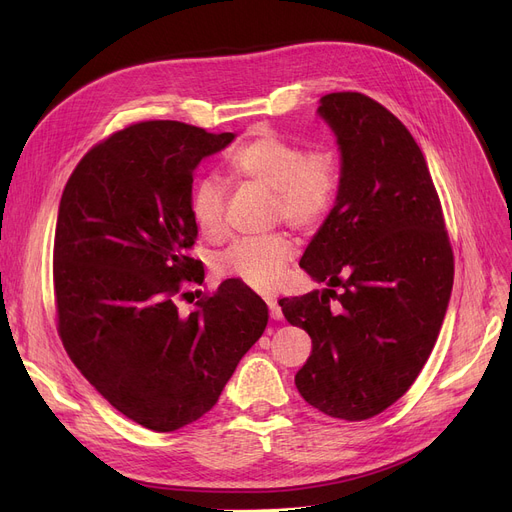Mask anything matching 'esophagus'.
<instances>
[{
  "label": "esophagus",
  "instance_id": "esophagus-1",
  "mask_svg": "<svg viewBox=\"0 0 512 512\" xmlns=\"http://www.w3.org/2000/svg\"><path fill=\"white\" fill-rule=\"evenodd\" d=\"M265 303H267V309H270V317L272 319H282V309H280L276 299H267Z\"/></svg>",
  "mask_w": 512,
  "mask_h": 512
}]
</instances>
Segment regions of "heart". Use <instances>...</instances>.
<instances>
[{
    "label": "heart",
    "instance_id": "b5f03b06",
    "mask_svg": "<svg viewBox=\"0 0 512 512\" xmlns=\"http://www.w3.org/2000/svg\"><path fill=\"white\" fill-rule=\"evenodd\" d=\"M232 178L255 184L274 193V215L294 228H315L330 213L340 170L332 151H307L274 132H261L228 157ZM226 191L220 180L203 178L195 182L188 211L201 234L220 238L224 234ZM294 259L292 240L278 232L259 238L234 240L213 261L220 276L236 278L255 290H276Z\"/></svg>",
    "mask_w": 512,
    "mask_h": 512
}]
</instances>
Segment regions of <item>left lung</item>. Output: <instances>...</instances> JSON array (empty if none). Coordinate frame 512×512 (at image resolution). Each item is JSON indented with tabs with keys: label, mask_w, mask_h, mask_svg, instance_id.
<instances>
[{
	"label": "left lung",
	"mask_w": 512,
	"mask_h": 512,
	"mask_svg": "<svg viewBox=\"0 0 512 512\" xmlns=\"http://www.w3.org/2000/svg\"><path fill=\"white\" fill-rule=\"evenodd\" d=\"M317 116L336 137L340 184L301 267L328 288L280 307L313 342L294 375L301 396L330 417L363 421L394 405L432 353L450 301L452 249L405 124L361 93L324 95Z\"/></svg>",
	"instance_id": "1"
}]
</instances>
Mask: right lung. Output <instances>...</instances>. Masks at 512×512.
<instances>
[{
    "label": "right lung",
    "mask_w": 512,
    "mask_h": 512,
    "mask_svg": "<svg viewBox=\"0 0 512 512\" xmlns=\"http://www.w3.org/2000/svg\"><path fill=\"white\" fill-rule=\"evenodd\" d=\"M234 139L172 120L132 124L80 159L62 193L53 290L64 348L112 407L153 432L211 411L267 326L265 303L238 280L188 315L174 303L182 278L201 280L188 257L193 172Z\"/></svg>",
    "instance_id": "right-lung-1"
}]
</instances>
